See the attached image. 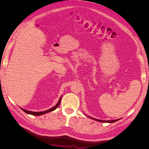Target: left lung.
<instances>
[{"mask_svg": "<svg viewBox=\"0 0 149 149\" xmlns=\"http://www.w3.org/2000/svg\"><path fill=\"white\" fill-rule=\"evenodd\" d=\"M91 118L94 120H97V121H100V122H101V123H114V122H116L119 120V119H116V120H99V119H94V118Z\"/></svg>", "mask_w": 149, "mask_h": 149, "instance_id": "left-lung-1", "label": "left lung"}]
</instances>
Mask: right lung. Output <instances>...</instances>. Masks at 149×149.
Wrapping results in <instances>:
<instances>
[{"label":"right lung","mask_w":149,"mask_h":149,"mask_svg":"<svg viewBox=\"0 0 149 149\" xmlns=\"http://www.w3.org/2000/svg\"><path fill=\"white\" fill-rule=\"evenodd\" d=\"M61 97L60 98V100H59V101H58V103L56 104L54 106V107H53L52 108H51V109H48V110H47V111H43V112H32V111H26V110H25V109H22V108H21V109L22 110V111H24L25 112H26V114H31V115H33V116H40V115H43V114H46V113H47V112H52V111H54V110H55L56 108L59 106V105H60V102H61Z\"/></svg>","instance_id":"right-lung-1"}]
</instances>
